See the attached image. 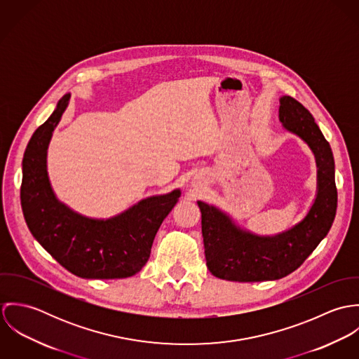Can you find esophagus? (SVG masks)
<instances>
[{"label":"esophagus","mask_w":359,"mask_h":359,"mask_svg":"<svg viewBox=\"0 0 359 359\" xmlns=\"http://www.w3.org/2000/svg\"><path fill=\"white\" fill-rule=\"evenodd\" d=\"M195 184H196V182H195Z\"/></svg>","instance_id":"obj_1"}]
</instances>
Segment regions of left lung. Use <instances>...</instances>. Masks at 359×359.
<instances>
[{
    "label": "left lung",
    "mask_w": 359,
    "mask_h": 359,
    "mask_svg": "<svg viewBox=\"0 0 359 359\" xmlns=\"http://www.w3.org/2000/svg\"><path fill=\"white\" fill-rule=\"evenodd\" d=\"M279 118L285 128L302 137L316 157L318 195L307 217L292 229L259 238L236 228L212 205L198 202L208 271L225 280L261 282L280 279L296 271L327 235L336 217L337 188L334 160L312 114L292 97L280 98Z\"/></svg>",
    "instance_id": "1"
}]
</instances>
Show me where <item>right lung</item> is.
<instances>
[{
  "label": "right lung",
  "instance_id": "obj_1",
  "mask_svg": "<svg viewBox=\"0 0 359 359\" xmlns=\"http://www.w3.org/2000/svg\"><path fill=\"white\" fill-rule=\"evenodd\" d=\"M70 95L30 138L22 161L20 203L26 224L39 243L62 266L86 279H120L135 275L151 256L156 232L181 196L141 201L110 219L81 217L56 201L47 175V148Z\"/></svg>",
  "mask_w": 359,
  "mask_h": 359
}]
</instances>
